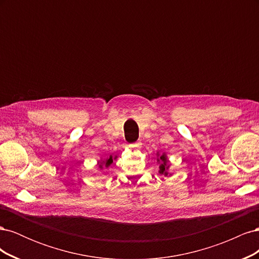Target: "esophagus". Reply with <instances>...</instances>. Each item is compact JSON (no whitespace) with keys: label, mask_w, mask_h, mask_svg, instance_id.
Segmentation results:
<instances>
[{"label":"esophagus","mask_w":259,"mask_h":259,"mask_svg":"<svg viewBox=\"0 0 259 259\" xmlns=\"http://www.w3.org/2000/svg\"><path fill=\"white\" fill-rule=\"evenodd\" d=\"M140 146H142V143L139 142H136V143H133V144H130L128 145V147L131 148V149H133V150H137V149H139L140 148Z\"/></svg>","instance_id":"1"}]
</instances>
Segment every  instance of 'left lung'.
<instances>
[{
    "mask_svg": "<svg viewBox=\"0 0 259 259\" xmlns=\"http://www.w3.org/2000/svg\"><path fill=\"white\" fill-rule=\"evenodd\" d=\"M160 174L162 175H167V167H168V164H167V161H166V158L165 155H161L160 156Z\"/></svg>",
    "mask_w": 259,
    "mask_h": 259,
    "instance_id": "left-lung-1",
    "label": "left lung"
}]
</instances>
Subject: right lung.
I'll use <instances>...</instances> for the list:
<instances>
[{"instance_id":"right-lung-1","label":"right lung","mask_w":259,"mask_h":259,"mask_svg":"<svg viewBox=\"0 0 259 259\" xmlns=\"http://www.w3.org/2000/svg\"><path fill=\"white\" fill-rule=\"evenodd\" d=\"M112 156H110V158H109V159H107V160H105V161H103V162H100V164H99V167L100 168H103L104 166L105 167H109V166H110V164L112 163Z\"/></svg>"}]
</instances>
